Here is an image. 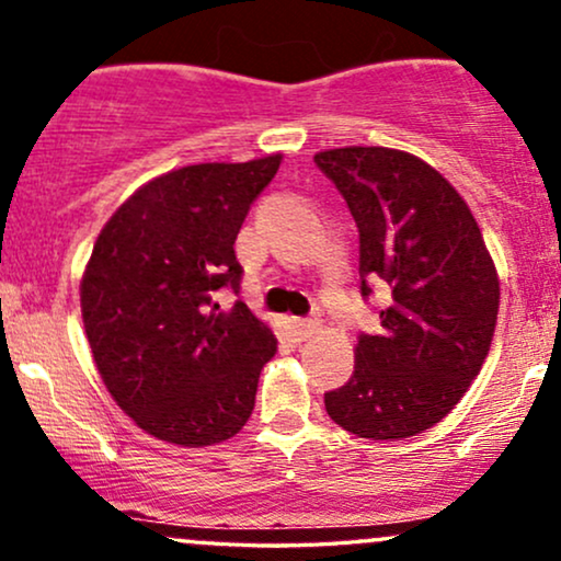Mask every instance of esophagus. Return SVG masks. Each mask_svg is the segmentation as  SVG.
<instances>
[{"label":"esophagus","instance_id":"1","mask_svg":"<svg viewBox=\"0 0 561 561\" xmlns=\"http://www.w3.org/2000/svg\"><path fill=\"white\" fill-rule=\"evenodd\" d=\"M321 321L319 319H289V330L298 340H308L313 332H319Z\"/></svg>","mask_w":561,"mask_h":561}]
</instances>
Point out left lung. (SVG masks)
Wrapping results in <instances>:
<instances>
[{"label":"left lung","mask_w":561,"mask_h":561,"mask_svg":"<svg viewBox=\"0 0 561 561\" xmlns=\"http://www.w3.org/2000/svg\"><path fill=\"white\" fill-rule=\"evenodd\" d=\"M358 227L362 295L382 285L379 330L358 334L356 366L324 392L332 422L358 437L424 433L478 377L499 317V274L459 192L390 147L313 156Z\"/></svg>","instance_id":"1"}]
</instances>
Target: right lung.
Instances as JSON below:
<instances>
[{"instance_id":"1","label":"right lung","mask_w":561,"mask_h":561,"mask_svg":"<svg viewBox=\"0 0 561 561\" xmlns=\"http://www.w3.org/2000/svg\"><path fill=\"white\" fill-rule=\"evenodd\" d=\"M282 156L163 173L121 205L81 279L102 382L145 433L199 448L229 440L255 405L276 337L242 300L234 240Z\"/></svg>"}]
</instances>
